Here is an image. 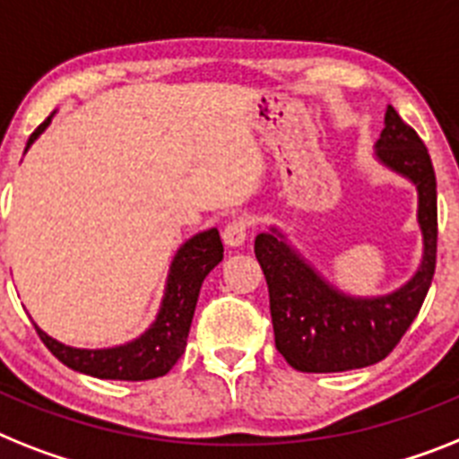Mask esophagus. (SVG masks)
I'll return each instance as SVG.
<instances>
[{"instance_id": "esophagus-1", "label": "esophagus", "mask_w": 459, "mask_h": 459, "mask_svg": "<svg viewBox=\"0 0 459 459\" xmlns=\"http://www.w3.org/2000/svg\"><path fill=\"white\" fill-rule=\"evenodd\" d=\"M246 237H248V221L246 218H237V221L227 222L225 230H222V241L230 248H238L244 246Z\"/></svg>"}]
</instances>
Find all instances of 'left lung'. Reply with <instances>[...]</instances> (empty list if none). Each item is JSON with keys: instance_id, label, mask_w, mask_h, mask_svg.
<instances>
[{"instance_id": "obj_1", "label": "left lung", "mask_w": 459, "mask_h": 459, "mask_svg": "<svg viewBox=\"0 0 459 459\" xmlns=\"http://www.w3.org/2000/svg\"><path fill=\"white\" fill-rule=\"evenodd\" d=\"M375 159L418 192L422 260L401 289L385 295H350L272 225L257 234L255 257L270 289L276 350L302 373H342L382 361L418 316L437 267V176L420 135L387 105Z\"/></svg>"}]
</instances>
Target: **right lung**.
Returning <instances> with one entry per match:
<instances>
[{
	"instance_id": "1",
	"label": "right lung",
	"mask_w": 459,
	"mask_h": 459,
	"mask_svg": "<svg viewBox=\"0 0 459 459\" xmlns=\"http://www.w3.org/2000/svg\"><path fill=\"white\" fill-rule=\"evenodd\" d=\"M51 117L30 135L25 152L34 140L47 131ZM221 260L222 241L215 227L187 238L170 260L164 298H161L157 316L150 328L131 342L102 347V350H79V347L58 342L41 331L39 325L34 328L53 357L77 373L100 377V380H154L169 373L178 359L183 357L202 283Z\"/></svg>"
}]
</instances>
